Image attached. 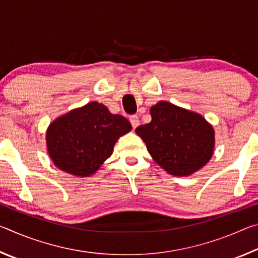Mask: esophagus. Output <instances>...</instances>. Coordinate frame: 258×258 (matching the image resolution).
<instances>
[{"label": "esophagus", "mask_w": 258, "mask_h": 258, "mask_svg": "<svg viewBox=\"0 0 258 258\" xmlns=\"http://www.w3.org/2000/svg\"><path fill=\"white\" fill-rule=\"evenodd\" d=\"M130 121H131V124H132V127H133V128H137L138 126L140 125L139 117H138V116H135V115H133V116H131V117H130Z\"/></svg>", "instance_id": "1"}]
</instances>
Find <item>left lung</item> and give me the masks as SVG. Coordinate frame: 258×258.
I'll return each instance as SVG.
<instances>
[{
	"instance_id": "1",
	"label": "left lung",
	"mask_w": 258,
	"mask_h": 258,
	"mask_svg": "<svg viewBox=\"0 0 258 258\" xmlns=\"http://www.w3.org/2000/svg\"><path fill=\"white\" fill-rule=\"evenodd\" d=\"M151 121L135 130L152 158L171 175L187 176L212 158L213 126L197 112L167 101L150 108Z\"/></svg>"
}]
</instances>
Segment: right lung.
Wrapping results in <instances>:
<instances>
[{
	"mask_svg": "<svg viewBox=\"0 0 258 258\" xmlns=\"http://www.w3.org/2000/svg\"><path fill=\"white\" fill-rule=\"evenodd\" d=\"M132 125L113 115L102 103L90 102L60 116L46 131L51 160L61 171L75 176H91L111 156L119 137Z\"/></svg>",
	"mask_w": 258,
	"mask_h": 258,
	"instance_id": "right-lung-1",
	"label": "right lung"
}]
</instances>
